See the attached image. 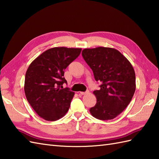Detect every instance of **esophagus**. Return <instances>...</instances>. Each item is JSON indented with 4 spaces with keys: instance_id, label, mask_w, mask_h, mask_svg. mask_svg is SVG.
<instances>
[{
    "instance_id": "34e87169",
    "label": "esophagus",
    "mask_w": 159,
    "mask_h": 159,
    "mask_svg": "<svg viewBox=\"0 0 159 159\" xmlns=\"http://www.w3.org/2000/svg\"><path fill=\"white\" fill-rule=\"evenodd\" d=\"M88 93H89V91H87V92H80V94H81V95H85V94Z\"/></svg>"
}]
</instances>
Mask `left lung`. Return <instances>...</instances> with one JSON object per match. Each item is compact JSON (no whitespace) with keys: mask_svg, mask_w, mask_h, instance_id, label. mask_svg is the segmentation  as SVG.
Masks as SVG:
<instances>
[{"mask_svg":"<svg viewBox=\"0 0 159 159\" xmlns=\"http://www.w3.org/2000/svg\"><path fill=\"white\" fill-rule=\"evenodd\" d=\"M100 89L93 92L97 102L89 111L101 120L114 119L129 104L136 89L135 73L129 61L117 50L107 47L83 50Z\"/></svg>","mask_w":159,"mask_h":159,"instance_id":"8db88e82","label":"left lung"}]
</instances>
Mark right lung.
Masks as SVG:
<instances>
[{
  "mask_svg": "<svg viewBox=\"0 0 159 159\" xmlns=\"http://www.w3.org/2000/svg\"><path fill=\"white\" fill-rule=\"evenodd\" d=\"M81 48L55 47L42 53L26 70L25 92L30 105L46 121H56L68 111L74 93L63 89L64 70L79 56Z\"/></svg>",
  "mask_w": 159,
  "mask_h": 159,
  "instance_id": "obj_1",
  "label": "right lung"
}]
</instances>
